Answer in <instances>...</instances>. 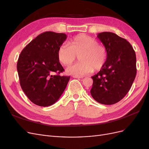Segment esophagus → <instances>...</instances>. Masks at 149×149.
Listing matches in <instances>:
<instances>
[{
  "label": "esophagus",
  "instance_id": "esophagus-1",
  "mask_svg": "<svg viewBox=\"0 0 149 149\" xmlns=\"http://www.w3.org/2000/svg\"><path fill=\"white\" fill-rule=\"evenodd\" d=\"M73 78H78V79H81V78H84V76H75V75H74L73 76Z\"/></svg>",
  "mask_w": 149,
  "mask_h": 149
}]
</instances>
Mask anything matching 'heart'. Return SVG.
I'll return each instance as SVG.
<instances>
[{"mask_svg":"<svg viewBox=\"0 0 149 149\" xmlns=\"http://www.w3.org/2000/svg\"><path fill=\"white\" fill-rule=\"evenodd\" d=\"M79 56V61L68 68L67 73L83 76L94 70L102 69L107 60V49L97 39L85 34H79L71 40L70 45L63 44L58 48V57L61 63L70 66Z\"/></svg>","mask_w":149,"mask_h":149,"instance_id":"heart-1","label":"heart"}]
</instances>
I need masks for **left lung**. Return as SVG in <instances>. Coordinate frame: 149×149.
I'll return each mask as SVG.
<instances>
[{"label":"left lung","mask_w":149,"mask_h":149,"mask_svg":"<svg viewBox=\"0 0 149 149\" xmlns=\"http://www.w3.org/2000/svg\"><path fill=\"white\" fill-rule=\"evenodd\" d=\"M107 56L104 65L93 76L91 94L102 104L111 105L123 99L131 88L137 73L135 51L125 39L112 32L98 33Z\"/></svg>","instance_id":"obj_1"}]
</instances>
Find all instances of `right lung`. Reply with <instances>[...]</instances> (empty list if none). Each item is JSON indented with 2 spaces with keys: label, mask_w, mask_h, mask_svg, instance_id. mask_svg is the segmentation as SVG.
I'll return each mask as SVG.
<instances>
[{
  "label": "right lung",
  "mask_w": 149,
  "mask_h": 149,
  "mask_svg": "<svg viewBox=\"0 0 149 149\" xmlns=\"http://www.w3.org/2000/svg\"><path fill=\"white\" fill-rule=\"evenodd\" d=\"M66 38L65 33L45 31L31 41L20 54L17 68L20 86L36 105L53 104L69 81L70 76L60 75L64 68L58 57V48Z\"/></svg>",
  "instance_id": "obj_1"
}]
</instances>
